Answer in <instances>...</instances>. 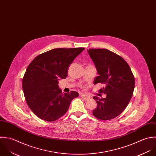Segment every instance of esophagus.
<instances>
[{"instance_id": "esophagus-1", "label": "esophagus", "mask_w": 156, "mask_h": 156, "mask_svg": "<svg viewBox=\"0 0 156 156\" xmlns=\"http://www.w3.org/2000/svg\"><path fill=\"white\" fill-rule=\"evenodd\" d=\"M81 98H83L85 101H87V100H88L90 99V97L87 96V95H85V94H82L81 95Z\"/></svg>"}]
</instances>
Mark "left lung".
Instances as JSON below:
<instances>
[{"label": "left lung", "instance_id": "obj_1", "mask_svg": "<svg viewBox=\"0 0 156 156\" xmlns=\"http://www.w3.org/2000/svg\"><path fill=\"white\" fill-rule=\"evenodd\" d=\"M99 74L94 84L103 83L99 90L105 98L93 97L98 106L93 114L100 120H108L120 114L129 104L135 86L134 75L127 62L120 55L106 49L87 50Z\"/></svg>", "mask_w": 156, "mask_h": 156}]
</instances>
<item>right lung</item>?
I'll return each mask as SVG.
<instances>
[{"label":"right lung","instance_id":"add662e5","mask_svg":"<svg viewBox=\"0 0 156 156\" xmlns=\"http://www.w3.org/2000/svg\"><path fill=\"white\" fill-rule=\"evenodd\" d=\"M84 48H55L37 55L28 65L22 79L27 105L40 119L55 121L68 111L76 91L63 93L58 80L68 76V68Z\"/></svg>","mask_w":156,"mask_h":156}]
</instances>
